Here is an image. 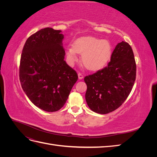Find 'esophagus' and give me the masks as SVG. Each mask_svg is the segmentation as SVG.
<instances>
[{
  "label": "esophagus",
  "instance_id": "obj_1",
  "mask_svg": "<svg viewBox=\"0 0 157 157\" xmlns=\"http://www.w3.org/2000/svg\"><path fill=\"white\" fill-rule=\"evenodd\" d=\"M78 78H79L80 80H81V79H82V78H84L83 75H82V73H78Z\"/></svg>",
  "mask_w": 157,
  "mask_h": 157
}]
</instances>
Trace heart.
I'll list each match as a JSON object with an SVG mask.
<instances>
[{
	"label": "heart",
	"instance_id": "b5f03b06",
	"mask_svg": "<svg viewBox=\"0 0 157 157\" xmlns=\"http://www.w3.org/2000/svg\"><path fill=\"white\" fill-rule=\"evenodd\" d=\"M77 53L82 54V61L89 70L101 68L111 56V46L107 40L93 36L82 37L76 40L73 47L67 50V58L70 64L77 61Z\"/></svg>",
	"mask_w": 157,
	"mask_h": 157
}]
</instances>
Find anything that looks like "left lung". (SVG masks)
Returning a JSON list of instances; mask_svg holds the SVG:
<instances>
[{
	"instance_id": "8db88e82",
	"label": "left lung",
	"mask_w": 157,
	"mask_h": 157,
	"mask_svg": "<svg viewBox=\"0 0 157 157\" xmlns=\"http://www.w3.org/2000/svg\"><path fill=\"white\" fill-rule=\"evenodd\" d=\"M136 76L133 50L129 44L122 41L116 46L106 67L84 77L87 105L99 114L116 110L129 96Z\"/></svg>"
}]
</instances>
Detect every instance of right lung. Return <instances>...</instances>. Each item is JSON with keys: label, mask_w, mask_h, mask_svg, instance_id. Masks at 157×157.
Returning a JSON list of instances; mask_svg holds the SVG:
<instances>
[{"label": "right lung", "mask_w": 157, "mask_h": 157, "mask_svg": "<svg viewBox=\"0 0 157 157\" xmlns=\"http://www.w3.org/2000/svg\"><path fill=\"white\" fill-rule=\"evenodd\" d=\"M61 31L47 27L26 40L22 50L20 80L27 96L47 112L59 110L78 80L76 71L64 60Z\"/></svg>", "instance_id": "right-lung-1"}]
</instances>
